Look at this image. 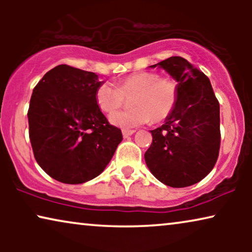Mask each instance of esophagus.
I'll use <instances>...</instances> for the list:
<instances>
[{
  "mask_svg": "<svg viewBox=\"0 0 252 252\" xmlns=\"http://www.w3.org/2000/svg\"><path fill=\"white\" fill-rule=\"evenodd\" d=\"M135 133V129H123V135L124 137H127L129 135H132V134Z\"/></svg>",
  "mask_w": 252,
  "mask_h": 252,
  "instance_id": "34e87169",
  "label": "esophagus"
}]
</instances>
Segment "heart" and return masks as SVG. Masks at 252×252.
<instances>
[{
    "instance_id": "obj_1",
    "label": "heart",
    "mask_w": 252,
    "mask_h": 252,
    "mask_svg": "<svg viewBox=\"0 0 252 252\" xmlns=\"http://www.w3.org/2000/svg\"><path fill=\"white\" fill-rule=\"evenodd\" d=\"M180 96V84L173 77H160L156 72H139L119 81L117 87L104 82L97 88L95 99L103 112H112L109 122L128 129L144 125L150 118L154 123L166 120L173 113ZM131 98L132 108L113 113Z\"/></svg>"
}]
</instances>
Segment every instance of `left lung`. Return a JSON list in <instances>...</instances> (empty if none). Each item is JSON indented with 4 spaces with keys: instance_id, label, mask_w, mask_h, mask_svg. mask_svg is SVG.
Wrapping results in <instances>:
<instances>
[{
    "instance_id": "8db88e82",
    "label": "left lung",
    "mask_w": 252,
    "mask_h": 252,
    "mask_svg": "<svg viewBox=\"0 0 252 252\" xmlns=\"http://www.w3.org/2000/svg\"><path fill=\"white\" fill-rule=\"evenodd\" d=\"M164 68L180 84L174 111L164 125L150 130L144 154L155 178L173 188L197 184L217 163L220 148V108L209 78L180 56L150 67Z\"/></svg>"
}]
</instances>
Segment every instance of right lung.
<instances>
[{"label": "right lung", "instance_id": "right-lung-1", "mask_svg": "<svg viewBox=\"0 0 252 252\" xmlns=\"http://www.w3.org/2000/svg\"><path fill=\"white\" fill-rule=\"evenodd\" d=\"M97 74L62 64L33 89L29 133L34 157L55 180L84 184L102 173L123 134L110 125L95 99Z\"/></svg>", "mask_w": 252, "mask_h": 252}]
</instances>
